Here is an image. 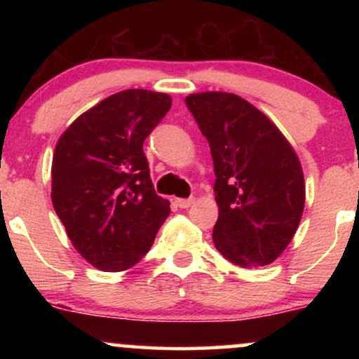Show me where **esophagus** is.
<instances>
[{
    "mask_svg": "<svg viewBox=\"0 0 359 359\" xmlns=\"http://www.w3.org/2000/svg\"><path fill=\"white\" fill-rule=\"evenodd\" d=\"M194 201H196V199H194V197H187V199H177L175 204L179 205L180 209H187V208H191V205L194 204Z\"/></svg>",
    "mask_w": 359,
    "mask_h": 359,
    "instance_id": "obj_1",
    "label": "esophagus"
}]
</instances>
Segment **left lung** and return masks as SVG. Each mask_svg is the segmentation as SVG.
Here are the masks:
<instances>
[{
    "label": "left lung",
    "instance_id": "obj_1",
    "mask_svg": "<svg viewBox=\"0 0 359 359\" xmlns=\"http://www.w3.org/2000/svg\"><path fill=\"white\" fill-rule=\"evenodd\" d=\"M185 104L211 147L219 208L214 245L236 265H270L294 238L306 204L294 148L236 94H191Z\"/></svg>",
    "mask_w": 359,
    "mask_h": 359
}]
</instances>
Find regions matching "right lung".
<instances>
[{
    "mask_svg": "<svg viewBox=\"0 0 359 359\" xmlns=\"http://www.w3.org/2000/svg\"><path fill=\"white\" fill-rule=\"evenodd\" d=\"M170 106L163 93L121 90L81 114L57 143L53 209L74 248L96 269L137 265L170 214L143 154V142Z\"/></svg>",
    "mask_w": 359,
    "mask_h": 359,
    "instance_id": "add662e5",
    "label": "right lung"
}]
</instances>
